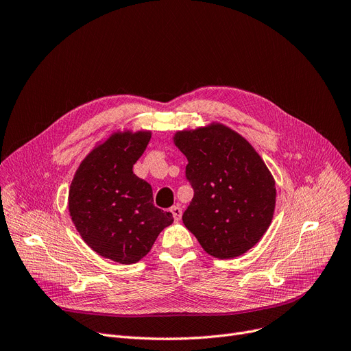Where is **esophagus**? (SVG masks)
Returning a JSON list of instances; mask_svg holds the SVG:
<instances>
[{"instance_id":"esophagus-1","label":"esophagus","mask_w":351,"mask_h":351,"mask_svg":"<svg viewBox=\"0 0 351 351\" xmlns=\"http://www.w3.org/2000/svg\"><path fill=\"white\" fill-rule=\"evenodd\" d=\"M170 211L173 213L174 220H176V221H180V219H181V214H182L181 207H180V206H173V207L170 208Z\"/></svg>"}]
</instances>
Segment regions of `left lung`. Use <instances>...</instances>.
<instances>
[{
  "label": "left lung",
  "mask_w": 351,
  "mask_h": 351,
  "mask_svg": "<svg viewBox=\"0 0 351 351\" xmlns=\"http://www.w3.org/2000/svg\"><path fill=\"white\" fill-rule=\"evenodd\" d=\"M176 145L187 157L194 190L182 223L215 258L244 254L269 228L276 184L261 157L240 134L214 124L180 131Z\"/></svg>",
  "instance_id": "8db88e82"
}]
</instances>
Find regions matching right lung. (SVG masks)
<instances>
[{"mask_svg":"<svg viewBox=\"0 0 351 351\" xmlns=\"http://www.w3.org/2000/svg\"><path fill=\"white\" fill-rule=\"evenodd\" d=\"M152 134H114L81 162L69 194L71 219L95 253L120 264L140 261L174 219L153 204V189L132 173Z\"/></svg>","mask_w":351,"mask_h":351,"instance_id":"add662e5","label":"right lung"}]
</instances>
